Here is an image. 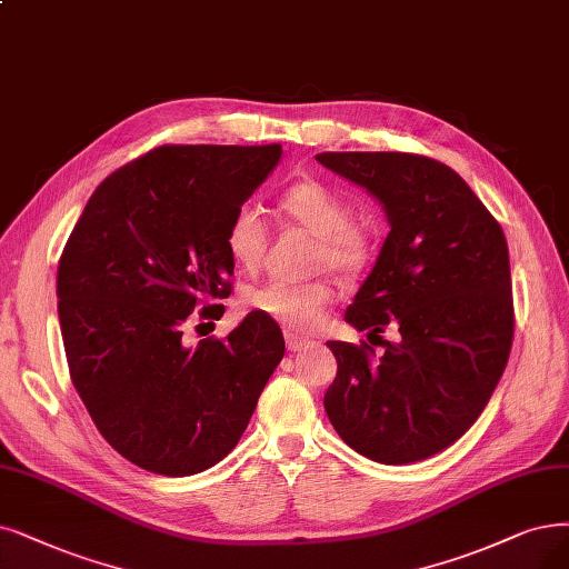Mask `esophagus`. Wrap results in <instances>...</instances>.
Wrapping results in <instances>:
<instances>
[{
	"label": "esophagus",
	"mask_w": 569,
	"mask_h": 569,
	"mask_svg": "<svg viewBox=\"0 0 569 569\" xmlns=\"http://www.w3.org/2000/svg\"><path fill=\"white\" fill-rule=\"evenodd\" d=\"M284 343H287V350H289V352H299V350H303V348L310 346V340H306V338H301V336L287 333V336H284Z\"/></svg>",
	"instance_id": "obj_1"
}]
</instances>
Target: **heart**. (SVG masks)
Instances as JSON below:
<instances>
[{"label":"heart","instance_id":"obj_1","mask_svg":"<svg viewBox=\"0 0 569 569\" xmlns=\"http://www.w3.org/2000/svg\"><path fill=\"white\" fill-rule=\"evenodd\" d=\"M282 210L320 238L317 263L343 272L361 270L371 257V238L363 226L352 221L350 202L322 181L306 179L291 184L282 198ZM226 252L242 270L259 266L266 249V221L261 210L252 202L240 206L226 226ZM244 303L270 322L293 333H310L322 325L329 306L333 303V289L327 282L289 284L280 280L263 282L247 291Z\"/></svg>","mask_w":569,"mask_h":569}]
</instances>
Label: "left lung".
<instances>
[{"label": "left lung", "instance_id": "8db88e82", "mask_svg": "<svg viewBox=\"0 0 569 569\" xmlns=\"http://www.w3.org/2000/svg\"><path fill=\"white\" fill-rule=\"evenodd\" d=\"M317 163L367 189L388 217L369 278L346 310L357 331L399 343L329 340L338 361L325 411L350 448L408 465L456 443L505 373L513 338L509 247L467 181L431 158L401 151H325Z\"/></svg>", "mask_w": 569, "mask_h": 569}]
</instances>
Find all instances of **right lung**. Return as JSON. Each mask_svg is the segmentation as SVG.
I'll return each mask as SVG.
<instances>
[{"mask_svg":"<svg viewBox=\"0 0 569 569\" xmlns=\"http://www.w3.org/2000/svg\"><path fill=\"white\" fill-rule=\"evenodd\" d=\"M282 158L280 144H168L111 172L58 266V317L74 388L107 443L163 476H191L240 441L284 355L249 312L226 340L187 348V317L231 293L226 226Z\"/></svg>","mask_w":569,"mask_h":569,"instance_id":"obj_1","label":"right lung"}]
</instances>
